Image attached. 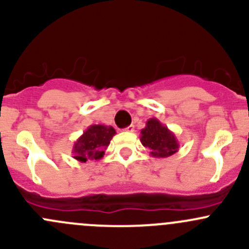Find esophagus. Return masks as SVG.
Returning a JSON list of instances; mask_svg holds the SVG:
<instances>
[{
  "mask_svg": "<svg viewBox=\"0 0 249 249\" xmlns=\"http://www.w3.org/2000/svg\"><path fill=\"white\" fill-rule=\"evenodd\" d=\"M124 130V132H134V125H133V124L128 125V127H125Z\"/></svg>",
  "mask_w": 249,
  "mask_h": 249,
  "instance_id": "1",
  "label": "esophagus"
}]
</instances>
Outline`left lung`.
I'll return each mask as SVG.
<instances>
[{"instance_id": "1", "label": "left lung", "mask_w": 249, "mask_h": 249, "mask_svg": "<svg viewBox=\"0 0 249 249\" xmlns=\"http://www.w3.org/2000/svg\"><path fill=\"white\" fill-rule=\"evenodd\" d=\"M140 142L145 147L151 150L150 154L154 157L166 159L179 150L176 134L155 117L147 120L145 128L140 130Z\"/></svg>"}]
</instances>
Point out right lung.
<instances>
[{
    "mask_svg": "<svg viewBox=\"0 0 249 249\" xmlns=\"http://www.w3.org/2000/svg\"><path fill=\"white\" fill-rule=\"evenodd\" d=\"M116 130L111 125L92 124L83 132L72 146L73 159L80 162L97 161L105 154Z\"/></svg>",
    "mask_w": 249,
    "mask_h": 249,
    "instance_id": "obj_1",
    "label": "right lung"
}]
</instances>
